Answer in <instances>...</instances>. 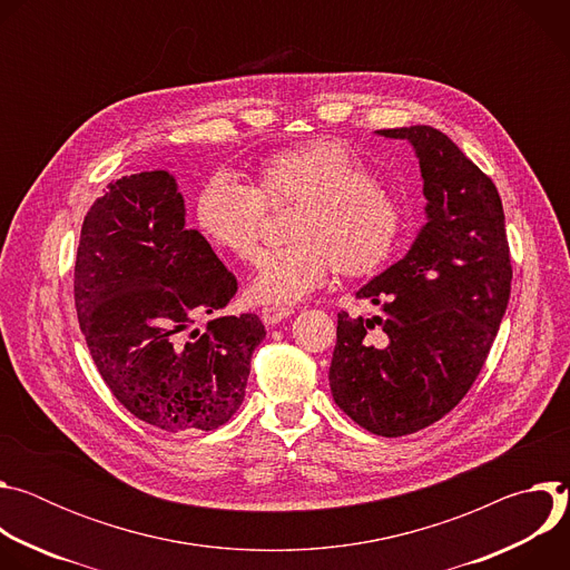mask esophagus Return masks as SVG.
Returning a JSON list of instances; mask_svg holds the SVG:
<instances>
[{
    "mask_svg": "<svg viewBox=\"0 0 570 570\" xmlns=\"http://www.w3.org/2000/svg\"><path fill=\"white\" fill-rule=\"evenodd\" d=\"M291 313H293V308H288V306H266V308H262V320H264V324H268V327H275V324H279L282 320L291 317Z\"/></svg>",
    "mask_w": 570,
    "mask_h": 570,
    "instance_id": "34e87169",
    "label": "esophagus"
}]
</instances>
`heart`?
<instances>
[{"instance_id": "b5f03b06", "label": "heart", "mask_w": 570, "mask_h": 570, "mask_svg": "<svg viewBox=\"0 0 570 570\" xmlns=\"http://www.w3.org/2000/svg\"><path fill=\"white\" fill-rule=\"evenodd\" d=\"M297 205L284 248L259 259L250 295L293 304L327 284L334 271L365 277L381 271L403 236V207L381 187L367 161L336 139H317L268 157L257 185L214 174L196 198L200 232L240 262L259 253L268 209Z\"/></svg>"}]
</instances>
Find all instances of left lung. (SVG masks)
Returning a JSON list of instances; mask_svg holds the SVG:
<instances>
[{"mask_svg":"<svg viewBox=\"0 0 570 570\" xmlns=\"http://www.w3.org/2000/svg\"><path fill=\"white\" fill-rule=\"evenodd\" d=\"M376 132L413 144L429 223L409 255L356 293L383 315L338 313L330 385L358 426L401 438L442 420L473 385L508 308L512 264L497 185L444 132Z\"/></svg>","mask_w":570,"mask_h":570,"instance_id":"left-lung-1","label":"left lung"}]
</instances>
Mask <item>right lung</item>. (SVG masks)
Wrapping results in <instances>:
<instances>
[{
  "mask_svg": "<svg viewBox=\"0 0 570 570\" xmlns=\"http://www.w3.org/2000/svg\"><path fill=\"white\" fill-rule=\"evenodd\" d=\"M236 277L207 238L185 225L169 171L108 185L80 227L73 302L110 392L137 420L167 433L212 431L246 396L250 358L266 338L255 313L223 315Z\"/></svg>",
  "mask_w": 570,
  "mask_h": 570,
  "instance_id": "add662e5",
  "label": "right lung"
}]
</instances>
